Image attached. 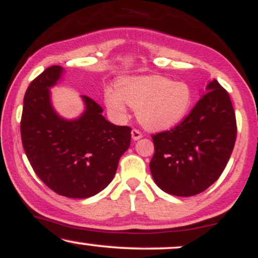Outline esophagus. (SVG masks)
<instances>
[{"label":"esophagus","instance_id":"esophagus-1","mask_svg":"<svg viewBox=\"0 0 258 258\" xmlns=\"http://www.w3.org/2000/svg\"><path fill=\"white\" fill-rule=\"evenodd\" d=\"M131 136H132V139L133 141H138V139H141L143 137V135H142V132L139 131L137 128H133L131 131Z\"/></svg>","mask_w":258,"mask_h":258}]
</instances>
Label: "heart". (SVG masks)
<instances>
[{
	"label": "heart",
	"instance_id": "b5f03b06",
	"mask_svg": "<svg viewBox=\"0 0 258 258\" xmlns=\"http://www.w3.org/2000/svg\"><path fill=\"white\" fill-rule=\"evenodd\" d=\"M104 102L115 116L125 117L128 104L146 128L164 131L185 119L193 106L194 92L186 82L166 76H137L119 80L116 90L106 88Z\"/></svg>",
	"mask_w": 258,
	"mask_h": 258
}]
</instances>
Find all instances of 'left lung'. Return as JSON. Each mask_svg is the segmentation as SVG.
<instances>
[{"label":"left lung","instance_id":"left-lung-1","mask_svg":"<svg viewBox=\"0 0 258 258\" xmlns=\"http://www.w3.org/2000/svg\"><path fill=\"white\" fill-rule=\"evenodd\" d=\"M150 172L160 189L176 197L206 190L221 176L232 155L236 121L229 94L217 80L179 125L152 136Z\"/></svg>","mask_w":258,"mask_h":258}]
</instances>
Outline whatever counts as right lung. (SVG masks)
<instances>
[{"label":"right lung","instance_id":"obj_1","mask_svg":"<svg viewBox=\"0 0 258 258\" xmlns=\"http://www.w3.org/2000/svg\"><path fill=\"white\" fill-rule=\"evenodd\" d=\"M64 69L47 68L29 85L24 96L20 133L35 173L59 195L86 199L102 191L114 178L119 160L131 143V128L116 126L103 109L82 96L85 111L74 120L53 109L51 91Z\"/></svg>","mask_w":258,"mask_h":258}]
</instances>
